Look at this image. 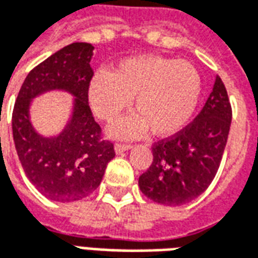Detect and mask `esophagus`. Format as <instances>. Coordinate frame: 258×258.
<instances>
[{"instance_id": "esophagus-1", "label": "esophagus", "mask_w": 258, "mask_h": 258, "mask_svg": "<svg viewBox=\"0 0 258 258\" xmlns=\"http://www.w3.org/2000/svg\"><path fill=\"white\" fill-rule=\"evenodd\" d=\"M131 148H133L131 144H116L114 145V151H116V153H123V152L128 151Z\"/></svg>"}]
</instances>
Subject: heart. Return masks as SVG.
<instances>
[{"label":"heart","mask_w":258,"mask_h":258,"mask_svg":"<svg viewBox=\"0 0 258 258\" xmlns=\"http://www.w3.org/2000/svg\"><path fill=\"white\" fill-rule=\"evenodd\" d=\"M202 77L188 60L142 55L121 60L112 73L92 76L88 99L98 117L112 123L131 105L138 114L118 121L113 133L137 137L148 127L152 134L167 137L188 124L199 105Z\"/></svg>","instance_id":"heart-1"}]
</instances>
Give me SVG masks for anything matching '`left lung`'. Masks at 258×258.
<instances>
[{"mask_svg":"<svg viewBox=\"0 0 258 258\" xmlns=\"http://www.w3.org/2000/svg\"><path fill=\"white\" fill-rule=\"evenodd\" d=\"M231 120L227 88L217 77L194 121L153 144L152 164L138 179L142 194L166 206H182L203 194L218 171Z\"/></svg>","mask_w":258,"mask_h":258,"instance_id":"obj_1","label":"left lung"}]
</instances>
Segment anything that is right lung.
<instances>
[{"mask_svg":"<svg viewBox=\"0 0 258 258\" xmlns=\"http://www.w3.org/2000/svg\"><path fill=\"white\" fill-rule=\"evenodd\" d=\"M88 42H73L31 69L20 87L12 113L15 148L27 178L45 198L74 202L99 186L107 163L116 156L112 141L102 135L88 105L94 76ZM64 89L75 98L74 116L55 139L36 134L30 123L31 99L45 90Z\"/></svg>","mask_w":258,"mask_h":258,"instance_id":"obj_1","label":"right lung"}]
</instances>
